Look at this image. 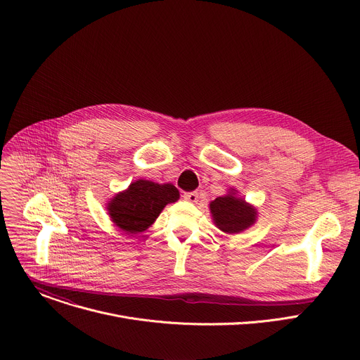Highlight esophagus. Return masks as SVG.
Here are the masks:
<instances>
[{
    "instance_id": "esophagus-1",
    "label": "esophagus",
    "mask_w": 360,
    "mask_h": 360,
    "mask_svg": "<svg viewBox=\"0 0 360 360\" xmlns=\"http://www.w3.org/2000/svg\"><path fill=\"white\" fill-rule=\"evenodd\" d=\"M184 199L191 202V203H196L198 202V192H186L184 195Z\"/></svg>"
}]
</instances>
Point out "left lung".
Masks as SVG:
<instances>
[{
    "label": "left lung",
    "instance_id": "left-lung-1",
    "mask_svg": "<svg viewBox=\"0 0 360 360\" xmlns=\"http://www.w3.org/2000/svg\"><path fill=\"white\" fill-rule=\"evenodd\" d=\"M210 211L215 226L229 235L246 231L258 219V210L239 196L235 188H229L226 195L212 200Z\"/></svg>",
    "mask_w": 360,
    "mask_h": 360
}]
</instances>
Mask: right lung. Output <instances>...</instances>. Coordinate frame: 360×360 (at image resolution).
Listing matches in <instances>:
<instances>
[{
    "mask_svg": "<svg viewBox=\"0 0 360 360\" xmlns=\"http://www.w3.org/2000/svg\"><path fill=\"white\" fill-rule=\"evenodd\" d=\"M178 199L179 191L172 184L138 179L108 200L107 211L115 226L135 235L146 231L167 205Z\"/></svg>",
    "mask_w": 360,
    "mask_h": 360,
    "instance_id": "right-lung-1",
    "label": "right lung"
}]
</instances>
